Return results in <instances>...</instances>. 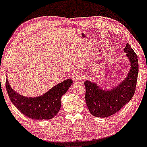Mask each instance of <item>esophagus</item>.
Instances as JSON below:
<instances>
[{
    "label": "esophagus",
    "instance_id": "obj_1",
    "mask_svg": "<svg viewBox=\"0 0 147 147\" xmlns=\"http://www.w3.org/2000/svg\"><path fill=\"white\" fill-rule=\"evenodd\" d=\"M72 77H73V80L74 81H78V80L83 79V75H82L81 73L78 71L74 72Z\"/></svg>",
    "mask_w": 147,
    "mask_h": 147
}]
</instances>
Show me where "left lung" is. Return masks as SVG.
Returning <instances> with one entry per match:
<instances>
[{"label": "left lung", "mask_w": 147, "mask_h": 147, "mask_svg": "<svg viewBox=\"0 0 147 147\" xmlns=\"http://www.w3.org/2000/svg\"><path fill=\"white\" fill-rule=\"evenodd\" d=\"M124 51L130 61V71L125 80L113 90H104L95 83L85 81L87 106L95 117L112 116L130 102L135 94L139 71L137 55L128 43L126 44Z\"/></svg>", "instance_id": "1"}]
</instances>
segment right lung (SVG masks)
I'll list each match as a JSON object with an SVG mask.
<instances>
[{
	"instance_id": "obj_1",
	"label": "right lung",
	"mask_w": 147,
	"mask_h": 147,
	"mask_svg": "<svg viewBox=\"0 0 147 147\" xmlns=\"http://www.w3.org/2000/svg\"><path fill=\"white\" fill-rule=\"evenodd\" d=\"M71 79H67L53 87L40 97H26L12 89L8 80L5 86L11 102L24 116L31 119L49 120L54 118L61 107V97L72 85Z\"/></svg>"
}]
</instances>
